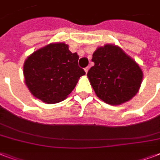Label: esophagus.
Segmentation results:
<instances>
[{
    "instance_id": "obj_1",
    "label": "esophagus",
    "mask_w": 160,
    "mask_h": 160,
    "mask_svg": "<svg viewBox=\"0 0 160 160\" xmlns=\"http://www.w3.org/2000/svg\"><path fill=\"white\" fill-rule=\"evenodd\" d=\"M88 70H89V67H86V68H85V73H86V74H87Z\"/></svg>"
}]
</instances>
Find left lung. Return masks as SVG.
<instances>
[{"label": "left lung", "instance_id": "left-lung-1", "mask_svg": "<svg viewBox=\"0 0 160 160\" xmlns=\"http://www.w3.org/2000/svg\"><path fill=\"white\" fill-rule=\"evenodd\" d=\"M95 65L87 73L90 85L100 100L111 105L129 101L139 91L143 72L120 47L110 44L94 52Z\"/></svg>", "mask_w": 160, "mask_h": 160}]
</instances>
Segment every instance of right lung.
I'll return each mask as SVG.
<instances>
[{"instance_id":"add662e5","label":"right lung","mask_w":160,"mask_h":160,"mask_svg":"<svg viewBox=\"0 0 160 160\" xmlns=\"http://www.w3.org/2000/svg\"><path fill=\"white\" fill-rule=\"evenodd\" d=\"M79 55L63 43H51L27 57L23 66L25 83L36 98L46 104L62 101L70 95L85 70Z\"/></svg>"}]
</instances>
